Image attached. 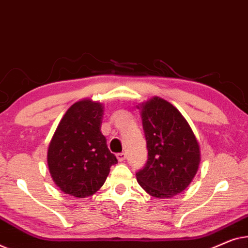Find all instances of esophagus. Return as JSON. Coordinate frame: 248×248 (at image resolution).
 <instances>
[{"label":"esophagus","mask_w":248,"mask_h":248,"mask_svg":"<svg viewBox=\"0 0 248 248\" xmlns=\"http://www.w3.org/2000/svg\"><path fill=\"white\" fill-rule=\"evenodd\" d=\"M127 157V155H125V153H118L117 154V158L119 162H124V160Z\"/></svg>","instance_id":"esophagus-1"}]
</instances>
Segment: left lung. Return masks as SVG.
I'll return each instance as SVG.
<instances>
[{"mask_svg":"<svg viewBox=\"0 0 248 248\" xmlns=\"http://www.w3.org/2000/svg\"><path fill=\"white\" fill-rule=\"evenodd\" d=\"M148 149L146 165L136 173L149 195L169 199L189 186L200 164V146L179 110L154 96L139 104Z\"/></svg>","mask_w":248,"mask_h":248,"instance_id":"left-lung-1","label":"left lung"}]
</instances>
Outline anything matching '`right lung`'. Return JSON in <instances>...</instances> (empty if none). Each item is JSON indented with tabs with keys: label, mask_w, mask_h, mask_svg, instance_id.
Returning <instances> with one entry per match:
<instances>
[{
	"label": "right lung",
	"mask_w": 248,
	"mask_h": 248,
	"mask_svg": "<svg viewBox=\"0 0 248 248\" xmlns=\"http://www.w3.org/2000/svg\"><path fill=\"white\" fill-rule=\"evenodd\" d=\"M102 103L84 99L66 111L51 138L47 163L54 182L76 198L93 195L118 163L101 132Z\"/></svg>",
	"instance_id": "right-lung-1"
}]
</instances>
